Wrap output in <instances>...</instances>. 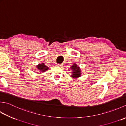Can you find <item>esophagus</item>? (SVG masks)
<instances>
[{
    "instance_id": "obj_1",
    "label": "esophagus",
    "mask_w": 126,
    "mask_h": 126,
    "mask_svg": "<svg viewBox=\"0 0 126 126\" xmlns=\"http://www.w3.org/2000/svg\"><path fill=\"white\" fill-rule=\"evenodd\" d=\"M56 66H59V67H62V64H57L56 65Z\"/></svg>"
}]
</instances>
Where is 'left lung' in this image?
<instances>
[{"instance_id": "8db88e82", "label": "left lung", "mask_w": 126, "mask_h": 126, "mask_svg": "<svg viewBox=\"0 0 126 126\" xmlns=\"http://www.w3.org/2000/svg\"><path fill=\"white\" fill-rule=\"evenodd\" d=\"M71 70H72V75L71 77L73 79H77L81 77L82 75V72L80 69L79 66L77 65V64L74 63L73 65L70 67Z\"/></svg>"}]
</instances>
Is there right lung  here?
Wrapping results in <instances>:
<instances>
[{
	"instance_id": "right-lung-1",
	"label": "right lung",
	"mask_w": 126,
	"mask_h": 126,
	"mask_svg": "<svg viewBox=\"0 0 126 126\" xmlns=\"http://www.w3.org/2000/svg\"><path fill=\"white\" fill-rule=\"evenodd\" d=\"M36 68L37 70H38L40 71H42V72H45L49 69L48 66H47L46 65H45L44 63L38 64L36 66Z\"/></svg>"
}]
</instances>
